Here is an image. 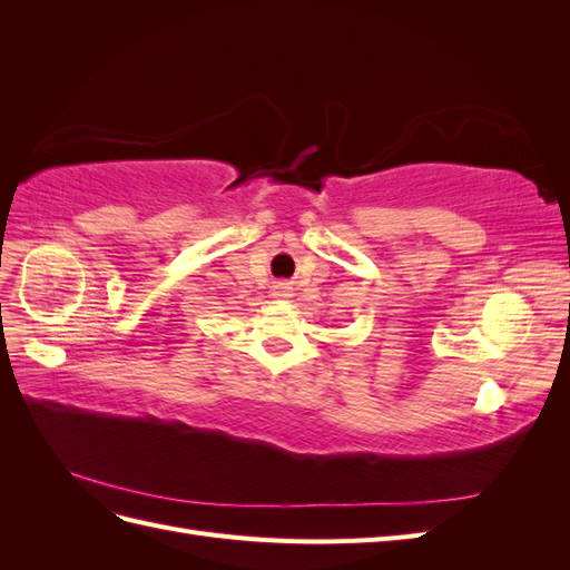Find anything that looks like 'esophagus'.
<instances>
[{
	"label": "esophagus",
	"instance_id": "esophagus-1",
	"mask_svg": "<svg viewBox=\"0 0 570 570\" xmlns=\"http://www.w3.org/2000/svg\"><path fill=\"white\" fill-rule=\"evenodd\" d=\"M273 289H275V297H287V289L289 287H287V283H278Z\"/></svg>",
	"mask_w": 570,
	"mask_h": 570
}]
</instances>
